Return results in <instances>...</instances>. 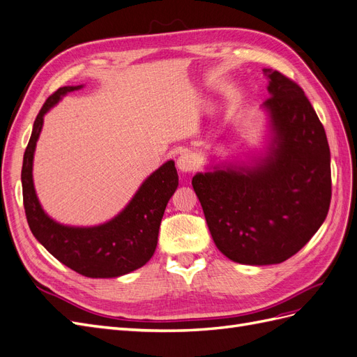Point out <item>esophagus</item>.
<instances>
[{"label":"esophagus","instance_id":"obj_1","mask_svg":"<svg viewBox=\"0 0 357 357\" xmlns=\"http://www.w3.org/2000/svg\"><path fill=\"white\" fill-rule=\"evenodd\" d=\"M197 167V159L192 153L185 152L181 153L177 158V168L183 172V174H188V172H192Z\"/></svg>","mask_w":357,"mask_h":357}]
</instances>
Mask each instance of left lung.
I'll return each mask as SVG.
<instances>
[{"label":"left lung","instance_id":"1","mask_svg":"<svg viewBox=\"0 0 357 357\" xmlns=\"http://www.w3.org/2000/svg\"><path fill=\"white\" fill-rule=\"evenodd\" d=\"M269 98L264 146L197 172L192 186L215 247L243 265H275L298 253L325 222L331 152L304 91L264 68Z\"/></svg>","mask_w":357,"mask_h":357}]
</instances>
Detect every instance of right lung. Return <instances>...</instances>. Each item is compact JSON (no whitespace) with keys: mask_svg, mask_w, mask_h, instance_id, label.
<instances>
[{"mask_svg":"<svg viewBox=\"0 0 357 357\" xmlns=\"http://www.w3.org/2000/svg\"><path fill=\"white\" fill-rule=\"evenodd\" d=\"M79 86H63L50 95L40 110L22 165L25 214L32 235L61 264L91 278H116L135 271L152 259L162 215L178 186L174 160H167L150 174L134 197L114 218L93 226L63 225L43 208L34 186V155L45 116L63 96L79 91Z\"/></svg>","mask_w":357,"mask_h":357,"instance_id":"right-lung-1","label":"right lung"}]
</instances>
